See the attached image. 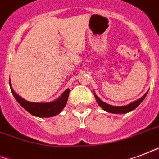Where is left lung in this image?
Wrapping results in <instances>:
<instances>
[{
	"label": "left lung",
	"instance_id": "left-lung-1",
	"mask_svg": "<svg viewBox=\"0 0 159 159\" xmlns=\"http://www.w3.org/2000/svg\"><path fill=\"white\" fill-rule=\"evenodd\" d=\"M148 92L145 94H144L141 98H139V100L133 102L132 103L128 104V105H126V106H112V105H109V104L104 102L99 98L98 96L96 95L94 93V96H95L96 100L98 102V103L99 104V106L101 107L102 108L105 110L106 112H111V113H116V114H123V113H127L128 112H131L133 111V109H135L137 107L139 106V104L141 103L143 101V99L145 98V97L147 95Z\"/></svg>",
	"mask_w": 159,
	"mask_h": 159
}]
</instances>
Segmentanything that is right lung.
Instances as JSON below:
<instances>
[{
    "label": "right lung",
    "instance_id": "right-lung-1",
    "mask_svg": "<svg viewBox=\"0 0 159 159\" xmlns=\"http://www.w3.org/2000/svg\"><path fill=\"white\" fill-rule=\"evenodd\" d=\"M9 84L12 94L16 100L18 102V103L29 113L39 117H50L59 114L61 111L64 108V107L66 106V102L68 99L69 92H70L69 89H66L59 98L51 102H31L20 98V96L17 95L13 91L10 81Z\"/></svg>",
    "mask_w": 159,
    "mask_h": 159
}]
</instances>
